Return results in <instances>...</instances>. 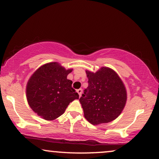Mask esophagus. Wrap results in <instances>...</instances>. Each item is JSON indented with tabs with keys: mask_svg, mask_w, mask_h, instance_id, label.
I'll use <instances>...</instances> for the list:
<instances>
[{
	"mask_svg": "<svg viewBox=\"0 0 159 159\" xmlns=\"http://www.w3.org/2000/svg\"><path fill=\"white\" fill-rule=\"evenodd\" d=\"M82 92H83V90H82V89L81 88H80V89H79V90H77V93H79V97H80L81 96V95H82Z\"/></svg>",
	"mask_w": 159,
	"mask_h": 159,
	"instance_id": "esophagus-1",
	"label": "esophagus"
}]
</instances>
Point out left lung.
Masks as SVG:
<instances>
[{
	"label": "left lung",
	"instance_id": "8db88e82",
	"mask_svg": "<svg viewBox=\"0 0 159 159\" xmlns=\"http://www.w3.org/2000/svg\"><path fill=\"white\" fill-rule=\"evenodd\" d=\"M88 86L79 99L84 116L93 125L116 119L123 111L127 93L121 79L108 67L93 73L86 71Z\"/></svg>",
	"mask_w": 159,
	"mask_h": 159
}]
</instances>
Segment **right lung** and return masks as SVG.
I'll list each match as a JSON object with an SVG mask.
<instances>
[{
	"instance_id": "1",
	"label": "right lung",
	"mask_w": 159,
	"mask_h": 159,
	"mask_svg": "<svg viewBox=\"0 0 159 159\" xmlns=\"http://www.w3.org/2000/svg\"><path fill=\"white\" fill-rule=\"evenodd\" d=\"M66 70L57 62L38 69L26 85V98L32 110L45 120H52L62 115L70 102L79 95L72 88Z\"/></svg>"
}]
</instances>
